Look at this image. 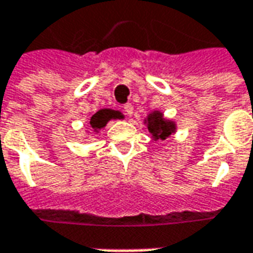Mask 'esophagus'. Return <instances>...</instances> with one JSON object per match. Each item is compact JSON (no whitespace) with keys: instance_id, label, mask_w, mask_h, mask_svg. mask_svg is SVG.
Here are the masks:
<instances>
[{"instance_id":"obj_1","label":"esophagus","mask_w":253,"mask_h":253,"mask_svg":"<svg viewBox=\"0 0 253 253\" xmlns=\"http://www.w3.org/2000/svg\"><path fill=\"white\" fill-rule=\"evenodd\" d=\"M124 112H125L128 117H131L132 114H133V105H132L131 102H128V104L124 105Z\"/></svg>"}]
</instances>
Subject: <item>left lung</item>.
I'll list each match as a JSON object with an SVG mask.
<instances>
[{
	"label": "left lung",
	"instance_id": "obj_1",
	"mask_svg": "<svg viewBox=\"0 0 253 253\" xmlns=\"http://www.w3.org/2000/svg\"><path fill=\"white\" fill-rule=\"evenodd\" d=\"M145 124L155 141H159V139L165 141L171 133L176 132V124L166 120L161 111L151 112L148 118L145 120Z\"/></svg>",
	"mask_w": 253,
	"mask_h": 253
}]
</instances>
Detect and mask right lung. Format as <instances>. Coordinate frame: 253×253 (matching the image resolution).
I'll return each instance as SVG.
<instances>
[{
	"mask_svg": "<svg viewBox=\"0 0 253 253\" xmlns=\"http://www.w3.org/2000/svg\"><path fill=\"white\" fill-rule=\"evenodd\" d=\"M117 118H124V115L120 111L104 108V110H100L92 115L91 120H90V126L92 128V131L97 132L104 128L110 120H117Z\"/></svg>",
	"mask_w": 253,
	"mask_h": 253,
	"instance_id": "1",
	"label": "right lung"
}]
</instances>
